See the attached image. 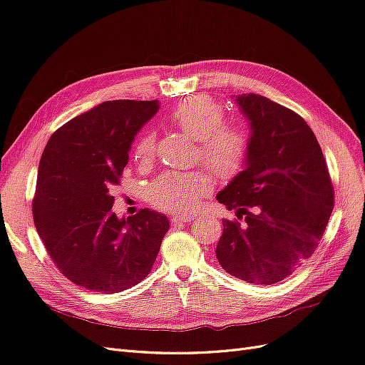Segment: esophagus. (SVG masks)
<instances>
[{"label":"esophagus","mask_w":365,"mask_h":365,"mask_svg":"<svg viewBox=\"0 0 365 365\" xmlns=\"http://www.w3.org/2000/svg\"><path fill=\"white\" fill-rule=\"evenodd\" d=\"M170 220H172V224H173V225H176V224L192 222V220H195V215H175Z\"/></svg>","instance_id":"obj_1"}]
</instances>
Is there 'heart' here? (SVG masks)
Listing matches in <instances>:
<instances>
[{"instance_id":"heart-1","label":"heart","mask_w":365,"mask_h":365,"mask_svg":"<svg viewBox=\"0 0 365 365\" xmlns=\"http://www.w3.org/2000/svg\"><path fill=\"white\" fill-rule=\"evenodd\" d=\"M170 123L197 140L201 160L212 168L219 178H233L250 155V137L239 126L224 125L222 106L212 98L190 97L175 106L169 114ZM155 138L148 132L134 149L137 164L152 161ZM213 181L204 170L165 172L149 185V201L164 212L190 213L210 193Z\"/></svg>"}]
</instances>
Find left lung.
<instances>
[{"mask_svg": "<svg viewBox=\"0 0 365 365\" xmlns=\"http://www.w3.org/2000/svg\"><path fill=\"white\" fill-rule=\"evenodd\" d=\"M236 103L250 121V155L216 200L245 220H222L216 257L240 280L274 284L314 254L332 215L334 185L300 115L252 93Z\"/></svg>", "mask_w": 365, "mask_h": 365, "instance_id": "obj_1", "label": "left lung"}]
</instances>
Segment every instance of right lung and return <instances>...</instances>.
<instances>
[{"instance_id":"1","label":"right lung","mask_w":365,"mask_h":365,"mask_svg":"<svg viewBox=\"0 0 365 365\" xmlns=\"http://www.w3.org/2000/svg\"><path fill=\"white\" fill-rule=\"evenodd\" d=\"M158 108V101L103 102L61 126L42 152L33 219L51 260L77 286L121 292L155 263L169 219L149 208L118 219L113 192L135 134Z\"/></svg>"}]
</instances>
